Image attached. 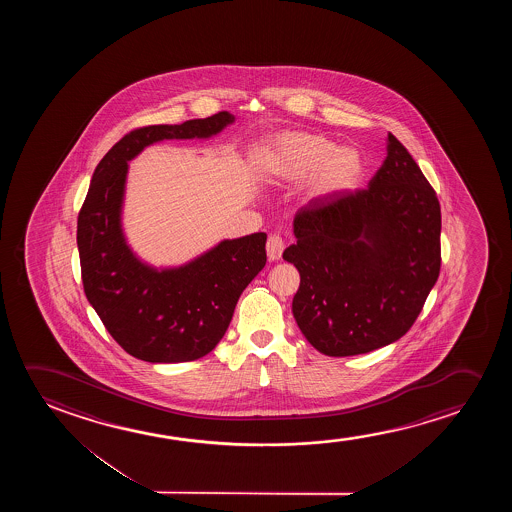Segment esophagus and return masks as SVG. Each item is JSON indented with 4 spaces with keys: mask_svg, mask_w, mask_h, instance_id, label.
I'll use <instances>...</instances> for the list:
<instances>
[{
    "mask_svg": "<svg viewBox=\"0 0 512 512\" xmlns=\"http://www.w3.org/2000/svg\"><path fill=\"white\" fill-rule=\"evenodd\" d=\"M267 259L271 260V262H276V260L281 259V255H283V250H285V243H283V239H281L280 234H271L269 239H267Z\"/></svg>",
    "mask_w": 512,
    "mask_h": 512,
    "instance_id": "esophagus-1",
    "label": "esophagus"
}]
</instances>
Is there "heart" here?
<instances>
[{
    "label": "heart",
    "mask_w": 512,
    "mask_h": 512,
    "mask_svg": "<svg viewBox=\"0 0 512 512\" xmlns=\"http://www.w3.org/2000/svg\"><path fill=\"white\" fill-rule=\"evenodd\" d=\"M260 173L269 183L306 180L304 197L323 203L357 190L364 180L365 161L355 148H337L322 134L287 131L267 143Z\"/></svg>",
    "instance_id": "heart-1"
}]
</instances>
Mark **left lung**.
I'll use <instances>...</instances> for the list:
<instances>
[{"label":"left lung","instance_id":"left-lung-1","mask_svg":"<svg viewBox=\"0 0 512 512\" xmlns=\"http://www.w3.org/2000/svg\"><path fill=\"white\" fill-rule=\"evenodd\" d=\"M283 259L301 274L292 313L329 357L395 343L420 315L441 269V206L392 133L369 189L309 203Z\"/></svg>","mask_w":512,"mask_h":512}]
</instances>
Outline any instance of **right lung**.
I'll return each instance as SVG.
<instances>
[{
  "mask_svg": "<svg viewBox=\"0 0 512 512\" xmlns=\"http://www.w3.org/2000/svg\"><path fill=\"white\" fill-rule=\"evenodd\" d=\"M234 119L220 112L141 127L115 143L94 169L77 225L85 295L113 339L145 362H190L220 343L239 295L266 266L267 236L222 239L180 266L148 264L129 245L122 222L129 162L159 141L210 140Z\"/></svg>",
  "mask_w": 512,
  "mask_h": 512,
  "instance_id": "right-lung-1",
  "label": "right lung"
}]
</instances>
